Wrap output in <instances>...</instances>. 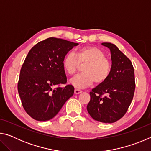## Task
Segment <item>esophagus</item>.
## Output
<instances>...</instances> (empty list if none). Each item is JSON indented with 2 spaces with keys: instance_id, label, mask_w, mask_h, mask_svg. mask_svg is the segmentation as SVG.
<instances>
[{
  "instance_id": "34e87169",
  "label": "esophagus",
  "mask_w": 151,
  "mask_h": 151,
  "mask_svg": "<svg viewBox=\"0 0 151 151\" xmlns=\"http://www.w3.org/2000/svg\"><path fill=\"white\" fill-rule=\"evenodd\" d=\"M81 93H82V91L79 90V89H75V93L76 94H80Z\"/></svg>"
}]
</instances>
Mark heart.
<instances>
[{"mask_svg": "<svg viewBox=\"0 0 151 151\" xmlns=\"http://www.w3.org/2000/svg\"><path fill=\"white\" fill-rule=\"evenodd\" d=\"M80 64H85L82 69L83 73L70 81V83L78 88L88 87L94 82L96 85L102 84L108 78L111 70V63L103 51L94 47L78 48L76 55L68 52L63 59L64 69L69 75L76 73Z\"/></svg>", "mask_w": 151, "mask_h": 151, "instance_id": "b5f03b06", "label": "heart"}]
</instances>
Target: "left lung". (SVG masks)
I'll use <instances>...</instances> for the list:
<instances>
[{"instance_id":"8db88e82","label":"left lung","mask_w":151,"mask_h":151,"mask_svg":"<svg viewBox=\"0 0 151 151\" xmlns=\"http://www.w3.org/2000/svg\"><path fill=\"white\" fill-rule=\"evenodd\" d=\"M102 45L111 50V70L108 78L90 92L86 109L95 121L112 123L124 115L133 99L134 71L131 61L115 45Z\"/></svg>"}]
</instances>
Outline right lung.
<instances>
[{
	"instance_id": "1",
	"label": "right lung",
	"mask_w": 151,
	"mask_h": 151,
	"mask_svg": "<svg viewBox=\"0 0 151 151\" xmlns=\"http://www.w3.org/2000/svg\"><path fill=\"white\" fill-rule=\"evenodd\" d=\"M78 45L50 37L38 42L28 53L20 69L18 92L22 106L32 119L39 121L52 119L73 95V85L58 86L67 81L63 58ZM55 86L58 87L54 89Z\"/></svg>"
}]
</instances>
